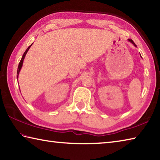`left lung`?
Wrapping results in <instances>:
<instances>
[{
    "label": "left lung",
    "instance_id": "1",
    "mask_svg": "<svg viewBox=\"0 0 160 160\" xmlns=\"http://www.w3.org/2000/svg\"><path fill=\"white\" fill-rule=\"evenodd\" d=\"M128 40H129V42H131L132 44H133L134 45V46H135V47H137V45H136V44H135V43L134 42H133V40H131V39H128Z\"/></svg>",
    "mask_w": 160,
    "mask_h": 160
}]
</instances>
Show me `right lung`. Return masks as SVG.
Returning <instances> with one entry per match:
<instances>
[{"label": "right lung", "instance_id": "right-lung-1", "mask_svg": "<svg viewBox=\"0 0 160 160\" xmlns=\"http://www.w3.org/2000/svg\"><path fill=\"white\" fill-rule=\"evenodd\" d=\"M32 44L30 45V46H29L28 48H27V49L26 50V52H24V53L23 54V56H22V59H21V61H20V62H19V66H18V69H17V79H18V76H19V72H20V70H21V69H22V65H23V62L24 58H25V56H26V55L27 52H28V51L29 50L30 47H31L32 46Z\"/></svg>", "mask_w": 160, "mask_h": 160}]
</instances>
